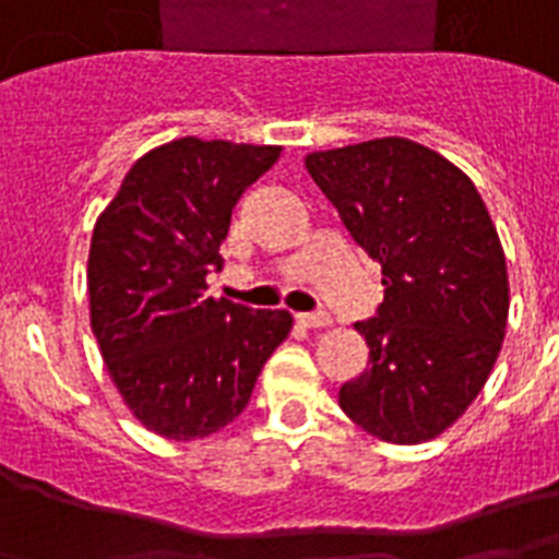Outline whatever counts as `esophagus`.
<instances>
[{"label": "esophagus", "mask_w": 559, "mask_h": 559, "mask_svg": "<svg viewBox=\"0 0 559 559\" xmlns=\"http://www.w3.org/2000/svg\"><path fill=\"white\" fill-rule=\"evenodd\" d=\"M298 324L310 326V330H321V326L333 324V319H330L326 312H301V316H298Z\"/></svg>", "instance_id": "obj_1"}]
</instances>
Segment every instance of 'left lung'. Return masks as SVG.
<instances>
[{"label":"left lung","mask_w":559,"mask_h":559,"mask_svg":"<svg viewBox=\"0 0 559 559\" xmlns=\"http://www.w3.org/2000/svg\"><path fill=\"white\" fill-rule=\"evenodd\" d=\"M304 166L382 264L379 319L356 324L370 361L338 405L382 442H430L479 396L506 338L508 266L488 206L460 166L407 138L310 152Z\"/></svg>","instance_id":"obj_1"}]
</instances>
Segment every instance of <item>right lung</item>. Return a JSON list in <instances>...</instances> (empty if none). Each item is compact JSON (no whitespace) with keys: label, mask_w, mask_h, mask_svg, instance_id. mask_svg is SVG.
I'll use <instances>...</instances> for the list:
<instances>
[{"label":"right lung","mask_w":559,"mask_h":559,"mask_svg":"<svg viewBox=\"0 0 559 559\" xmlns=\"http://www.w3.org/2000/svg\"><path fill=\"white\" fill-rule=\"evenodd\" d=\"M278 157L281 146L171 140L131 166L94 224L91 330L120 399L157 437L192 442L238 419L293 330L287 310L206 293L235 203Z\"/></svg>","instance_id":"add662e5"}]
</instances>
